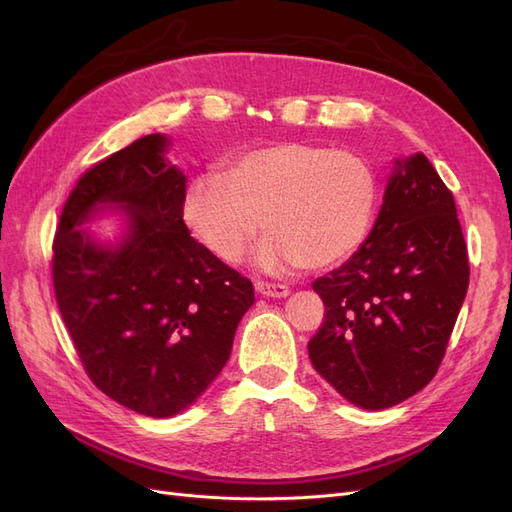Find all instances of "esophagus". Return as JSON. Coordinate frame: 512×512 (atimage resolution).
I'll list each match as a JSON object with an SVG mask.
<instances>
[{
	"label": "esophagus",
	"mask_w": 512,
	"mask_h": 512,
	"mask_svg": "<svg viewBox=\"0 0 512 512\" xmlns=\"http://www.w3.org/2000/svg\"><path fill=\"white\" fill-rule=\"evenodd\" d=\"M254 288L262 297H273V299H282L288 297V286L286 284H275V282H265V280H256Z\"/></svg>",
	"instance_id": "esophagus-1"
}]
</instances>
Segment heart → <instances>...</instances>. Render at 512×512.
I'll list each match as a JSON object with an SVG mask.
<instances>
[{"label": "heart", "mask_w": 512, "mask_h": 512, "mask_svg": "<svg viewBox=\"0 0 512 512\" xmlns=\"http://www.w3.org/2000/svg\"><path fill=\"white\" fill-rule=\"evenodd\" d=\"M378 209V181L354 151L290 141L235 158L222 175L196 177L183 200L185 224L209 252L235 262L262 228L265 267L324 269L365 243Z\"/></svg>", "instance_id": "heart-1"}]
</instances>
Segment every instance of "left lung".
<instances>
[{
	"label": "left lung",
	"mask_w": 512,
	"mask_h": 512,
	"mask_svg": "<svg viewBox=\"0 0 512 512\" xmlns=\"http://www.w3.org/2000/svg\"><path fill=\"white\" fill-rule=\"evenodd\" d=\"M470 284L453 192L423 156L397 162L374 230L314 290V369L352 404L391 408L436 376Z\"/></svg>",
	"instance_id": "8db88e82"
}]
</instances>
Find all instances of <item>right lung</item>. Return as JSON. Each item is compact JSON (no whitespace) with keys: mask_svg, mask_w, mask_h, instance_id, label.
I'll use <instances>...</instances> for the list:
<instances>
[{"mask_svg":"<svg viewBox=\"0 0 512 512\" xmlns=\"http://www.w3.org/2000/svg\"><path fill=\"white\" fill-rule=\"evenodd\" d=\"M166 138H138L76 181L53 239V288L98 389L145 416L188 408L226 365L254 286L190 237L185 177ZM98 202L129 211V241L106 251L80 224Z\"/></svg>","mask_w":512,"mask_h":512,"instance_id":"obj_1","label":"right lung"}]
</instances>
